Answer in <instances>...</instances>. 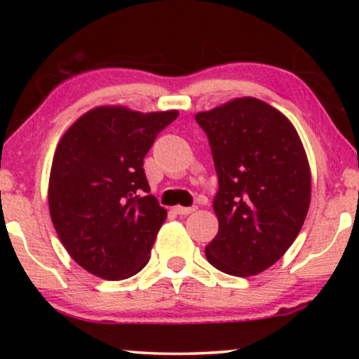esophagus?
Masks as SVG:
<instances>
[{
	"label": "esophagus",
	"instance_id": "1",
	"mask_svg": "<svg viewBox=\"0 0 359 359\" xmlns=\"http://www.w3.org/2000/svg\"><path fill=\"white\" fill-rule=\"evenodd\" d=\"M173 210L178 215H188V214H193L194 210H198V205H191V208H183V205H176Z\"/></svg>",
	"mask_w": 359,
	"mask_h": 359
}]
</instances>
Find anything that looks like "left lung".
Segmentation results:
<instances>
[{"instance_id":"1","label":"left lung","mask_w":359,"mask_h":359,"mask_svg":"<svg viewBox=\"0 0 359 359\" xmlns=\"http://www.w3.org/2000/svg\"><path fill=\"white\" fill-rule=\"evenodd\" d=\"M209 139L219 191V232L205 258L248 278L273 266L301 232L311 204V168L291 121L257 97L198 112Z\"/></svg>"}]
</instances>
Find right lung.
I'll return each instance as SVG.
<instances>
[{
  "mask_svg": "<svg viewBox=\"0 0 359 359\" xmlns=\"http://www.w3.org/2000/svg\"><path fill=\"white\" fill-rule=\"evenodd\" d=\"M176 117L100 106L58 142L48 209L63 247L88 273L117 281L149 263L166 210L149 194L144 158Z\"/></svg>",
  "mask_w": 359,
  "mask_h": 359,
  "instance_id": "add662e5",
  "label": "right lung"
}]
</instances>
